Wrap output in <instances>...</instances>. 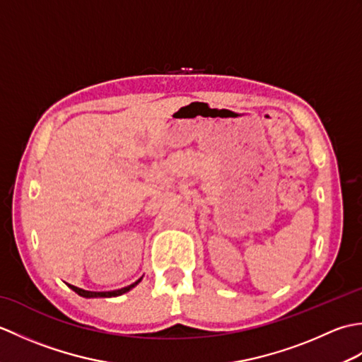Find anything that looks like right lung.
<instances>
[{
    "mask_svg": "<svg viewBox=\"0 0 362 362\" xmlns=\"http://www.w3.org/2000/svg\"><path fill=\"white\" fill-rule=\"evenodd\" d=\"M143 279V276H141ZM141 279H138L135 283L129 284V286L126 288H121V289H117V291H101V292H96V291H86V289H81L78 286H73V284H68V288H71L76 294H79L81 297H86V298H98V297H118V296H122L126 294V292H129L132 288H135L138 283L141 281Z\"/></svg>",
    "mask_w": 362,
    "mask_h": 362,
    "instance_id": "1",
    "label": "right lung"
}]
</instances>
